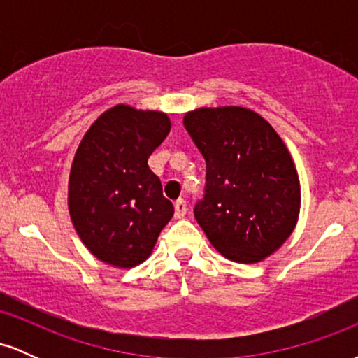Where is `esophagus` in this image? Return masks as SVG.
<instances>
[{"instance_id": "esophagus-1", "label": "esophagus", "mask_w": 358, "mask_h": 358, "mask_svg": "<svg viewBox=\"0 0 358 358\" xmlns=\"http://www.w3.org/2000/svg\"><path fill=\"white\" fill-rule=\"evenodd\" d=\"M187 210H188L187 202H185L183 199L176 200V202H175V217H176V219H182V217H185Z\"/></svg>"}]
</instances>
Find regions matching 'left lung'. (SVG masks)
Wrapping results in <instances>:
<instances>
[{"label": "left lung", "instance_id": "left-lung-1", "mask_svg": "<svg viewBox=\"0 0 358 358\" xmlns=\"http://www.w3.org/2000/svg\"><path fill=\"white\" fill-rule=\"evenodd\" d=\"M207 163L205 195L195 219L224 257L244 264L266 259L294 231L301 192L289 151L254 110L200 108L183 117Z\"/></svg>", "mask_w": 358, "mask_h": 358}]
</instances>
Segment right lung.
Listing matches in <instances>:
<instances>
[{
  "label": "right lung",
  "mask_w": 358,
  "mask_h": 358,
  "mask_svg": "<svg viewBox=\"0 0 358 358\" xmlns=\"http://www.w3.org/2000/svg\"><path fill=\"white\" fill-rule=\"evenodd\" d=\"M170 127L165 113L117 104L94 121L77 148L69 212L85 248L110 266L141 264L173 217V203L148 166Z\"/></svg>",
  "instance_id": "obj_1"
}]
</instances>
